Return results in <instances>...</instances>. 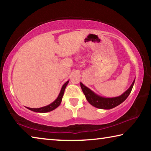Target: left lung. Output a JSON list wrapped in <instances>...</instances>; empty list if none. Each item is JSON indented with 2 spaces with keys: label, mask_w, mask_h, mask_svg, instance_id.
Instances as JSON below:
<instances>
[{
  "label": "left lung",
  "mask_w": 151,
  "mask_h": 151,
  "mask_svg": "<svg viewBox=\"0 0 151 151\" xmlns=\"http://www.w3.org/2000/svg\"><path fill=\"white\" fill-rule=\"evenodd\" d=\"M134 81L135 79L132 82L131 86L121 95L116 97H112V98H106V97H103L99 95V94H96L94 92L88 88L87 86L84 85L82 83H81V87L84 94H85L86 100L91 105L98 109L108 110L114 108V107L119 105L120 104H121L122 102L126 100L130 93H131L132 88L133 87Z\"/></svg>",
  "instance_id": "8db88e82"
}]
</instances>
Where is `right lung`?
<instances>
[{"label":"right lung","instance_id":"add662e5","mask_svg":"<svg viewBox=\"0 0 151 151\" xmlns=\"http://www.w3.org/2000/svg\"><path fill=\"white\" fill-rule=\"evenodd\" d=\"M68 82H69V81H66V83L63 85L62 88H61V90L60 91V93H59V94H58V96L57 98V99H56L55 101H53L52 103H50V104H48V105H47V106L40 107V108L33 109V108H29V107H27V108L28 109L30 110V111H34L36 112H47L52 111H53V110H55V109H57L61 103L63 94H64V93H65V90L66 87V86H67V85H68Z\"/></svg>","mask_w":151,"mask_h":151}]
</instances>
